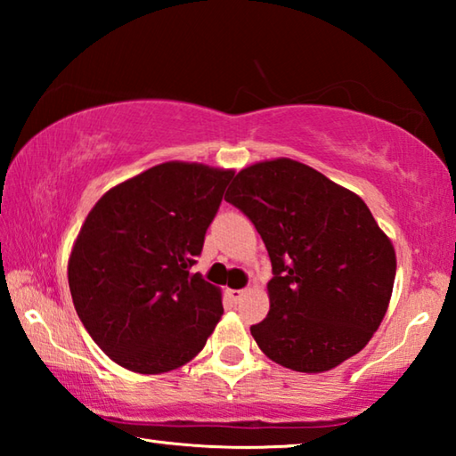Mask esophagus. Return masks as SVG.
I'll return each mask as SVG.
<instances>
[{
	"label": "esophagus",
	"instance_id": "1",
	"mask_svg": "<svg viewBox=\"0 0 456 456\" xmlns=\"http://www.w3.org/2000/svg\"><path fill=\"white\" fill-rule=\"evenodd\" d=\"M245 293H247V289H229V297L237 304V302H241V297L245 296Z\"/></svg>",
	"mask_w": 456,
	"mask_h": 456
}]
</instances>
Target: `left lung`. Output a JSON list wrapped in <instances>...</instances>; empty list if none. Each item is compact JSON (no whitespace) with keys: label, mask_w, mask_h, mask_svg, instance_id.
<instances>
[{"label":"left lung","mask_w":456,"mask_h":456,"mask_svg":"<svg viewBox=\"0 0 456 456\" xmlns=\"http://www.w3.org/2000/svg\"><path fill=\"white\" fill-rule=\"evenodd\" d=\"M225 199L264 239L269 314L251 326L261 352L318 374L358 354L388 310L396 253L356 192L291 159L239 171Z\"/></svg>","instance_id":"1"}]
</instances>
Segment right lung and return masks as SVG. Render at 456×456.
I'll return each mask as SVG.
<instances>
[{"instance_id":"right-lung-1","label":"right lung","mask_w":456,"mask_h":456,"mask_svg":"<svg viewBox=\"0 0 456 456\" xmlns=\"http://www.w3.org/2000/svg\"><path fill=\"white\" fill-rule=\"evenodd\" d=\"M235 171L168 160L106 191L68 259L84 328L108 358L163 374L203 350L221 289L191 273Z\"/></svg>"}]
</instances>
